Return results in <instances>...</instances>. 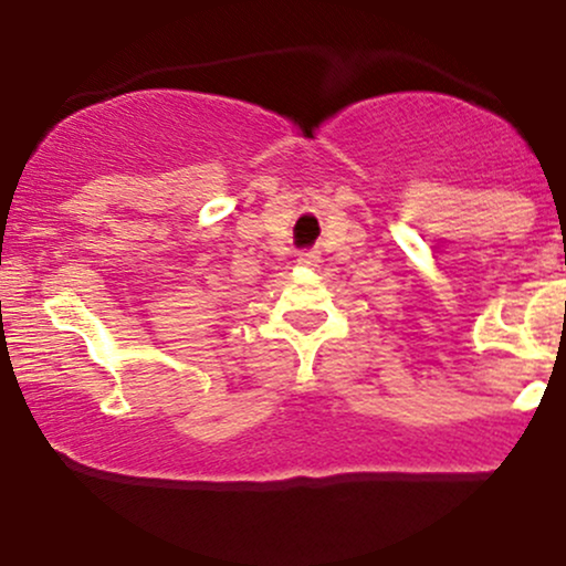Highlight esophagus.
<instances>
[{
	"label": "esophagus",
	"mask_w": 566,
	"mask_h": 566,
	"mask_svg": "<svg viewBox=\"0 0 566 566\" xmlns=\"http://www.w3.org/2000/svg\"><path fill=\"white\" fill-rule=\"evenodd\" d=\"M316 261H319V255H316V252H303V255L297 258V263H303V265H316Z\"/></svg>",
	"instance_id": "obj_1"
}]
</instances>
